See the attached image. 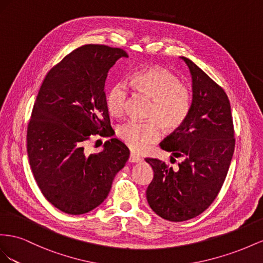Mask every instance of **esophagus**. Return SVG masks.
I'll list each match as a JSON object with an SVG mask.
<instances>
[{"label":"esophagus","instance_id":"1","mask_svg":"<svg viewBox=\"0 0 263 263\" xmlns=\"http://www.w3.org/2000/svg\"><path fill=\"white\" fill-rule=\"evenodd\" d=\"M129 161H130L131 163H140V162H142V159H141V157H140L139 155L134 154V153H131V154H130Z\"/></svg>","mask_w":263,"mask_h":263}]
</instances>
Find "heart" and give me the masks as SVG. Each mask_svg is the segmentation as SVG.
I'll list each match as a JSON object with an SVG mask.
<instances>
[{
    "mask_svg": "<svg viewBox=\"0 0 263 263\" xmlns=\"http://www.w3.org/2000/svg\"><path fill=\"white\" fill-rule=\"evenodd\" d=\"M130 86L137 92L152 99L146 122L127 121L117 130L119 139L132 151H146L161 138V126L165 131L177 130L190 115L192 108V92L190 88L178 81L174 73L161 67H148L134 72L130 78ZM129 89L123 82H118L107 95L109 114L120 117L124 114Z\"/></svg>",
    "mask_w": 263,
    "mask_h": 263,
    "instance_id": "1",
    "label": "heart"
}]
</instances>
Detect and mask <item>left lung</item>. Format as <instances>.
I'll return each mask as SVG.
<instances>
[{"mask_svg":"<svg viewBox=\"0 0 263 263\" xmlns=\"http://www.w3.org/2000/svg\"><path fill=\"white\" fill-rule=\"evenodd\" d=\"M189 66L193 99L185 122L160 146L182 162L173 168L161 160L146 157L154 176L146 190L152 211L170 221L194 218L212 205L227 176L235 151V131L230 102L224 90L194 64Z\"/></svg>","mask_w":263,"mask_h":263,"instance_id":"8db88e82","label":"left lung"}]
</instances>
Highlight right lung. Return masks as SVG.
I'll list each match as a JSON object with an SVG mask.
<instances>
[{"label":"right lung","instance_id":"obj_1","mask_svg":"<svg viewBox=\"0 0 263 263\" xmlns=\"http://www.w3.org/2000/svg\"><path fill=\"white\" fill-rule=\"evenodd\" d=\"M121 48L84 45L48 71L27 126L29 165L44 197L59 211L81 215L107 198L130 151L116 138L97 154H86L91 136L112 137L106 103L108 71Z\"/></svg>","mask_w":263,"mask_h":263}]
</instances>
